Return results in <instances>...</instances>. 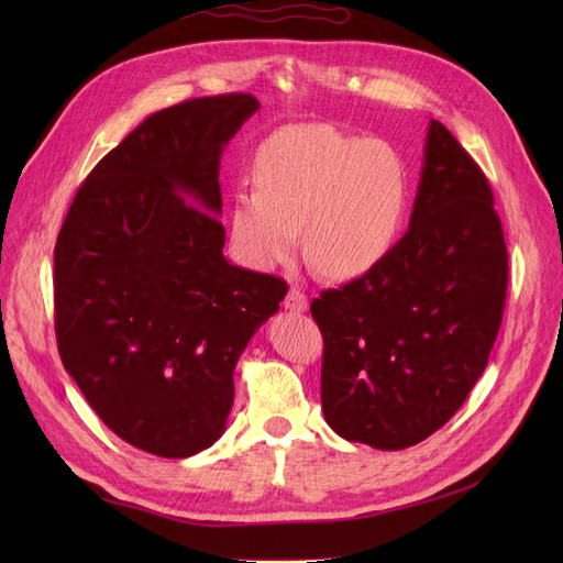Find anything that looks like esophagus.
Listing matches in <instances>:
<instances>
[{"label":"esophagus","mask_w":563,"mask_h":563,"mask_svg":"<svg viewBox=\"0 0 563 563\" xmlns=\"http://www.w3.org/2000/svg\"><path fill=\"white\" fill-rule=\"evenodd\" d=\"M284 308H286L288 312H294V314L308 312V308H310L308 296L300 294L298 288H291V291H288V294H286V298H284Z\"/></svg>","instance_id":"1"}]
</instances>
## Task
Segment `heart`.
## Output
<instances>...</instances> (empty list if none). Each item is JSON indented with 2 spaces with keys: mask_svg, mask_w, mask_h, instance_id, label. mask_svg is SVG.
Returning <instances> with one entry per match:
<instances>
[{
  "mask_svg": "<svg viewBox=\"0 0 563 563\" xmlns=\"http://www.w3.org/2000/svg\"><path fill=\"white\" fill-rule=\"evenodd\" d=\"M408 203V174L387 143L329 124L286 126L258 147L253 187L230 203V246L253 269L305 258L327 279H360L395 249Z\"/></svg>",
  "mask_w": 563,
  "mask_h": 563,
  "instance_id": "1",
  "label": "heart"
}]
</instances>
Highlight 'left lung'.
Segmentation results:
<instances>
[{
	"label": "left lung",
	"instance_id": "obj_1",
	"mask_svg": "<svg viewBox=\"0 0 563 563\" xmlns=\"http://www.w3.org/2000/svg\"><path fill=\"white\" fill-rule=\"evenodd\" d=\"M507 249L482 168L432 119L408 230L368 275L323 291L321 408L329 428L380 451L453 418L503 321Z\"/></svg>",
	"mask_w": 563,
	"mask_h": 563
}]
</instances>
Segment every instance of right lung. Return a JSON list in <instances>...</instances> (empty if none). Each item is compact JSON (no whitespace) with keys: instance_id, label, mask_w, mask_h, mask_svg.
I'll list each match as a JSON object with an SVG mask.
<instances>
[{"instance_id":"add662e5","label":"right lung","mask_w":563,"mask_h":563,"mask_svg":"<svg viewBox=\"0 0 563 563\" xmlns=\"http://www.w3.org/2000/svg\"><path fill=\"white\" fill-rule=\"evenodd\" d=\"M258 108L228 93L147 117L81 183L58 234L63 366L152 455L190 457L223 437L234 366L288 291L223 255L220 157Z\"/></svg>"}]
</instances>
